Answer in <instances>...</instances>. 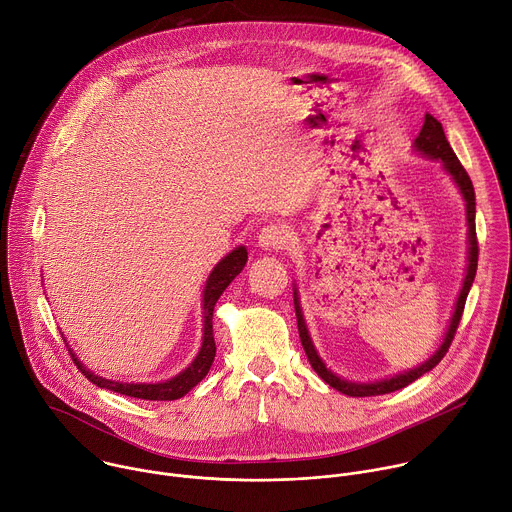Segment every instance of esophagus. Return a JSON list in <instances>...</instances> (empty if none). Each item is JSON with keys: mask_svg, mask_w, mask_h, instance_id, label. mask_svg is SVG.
<instances>
[{"mask_svg": "<svg viewBox=\"0 0 512 512\" xmlns=\"http://www.w3.org/2000/svg\"><path fill=\"white\" fill-rule=\"evenodd\" d=\"M259 247L265 251H279L285 249L289 243V233L285 227L279 225H267L265 229H261L259 239H257Z\"/></svg>", "mask_w": 512, "mask_h": 512, "instance_id": "34e87169", "label": "esophagus"}]
</instances>
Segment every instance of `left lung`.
Segmentation results:
<instances>
[{"mask_svg": "<svg viewBox=\"0 0 512 512\" xmlns=\"http://www.w3.org/2000/svg\"><path fill=\"white\" fill-rule=\"evenodd\" d=\"M413 152L423 156V158H429L433 162H440L444 172L452 178V182L456 184V188L460 190V194H462V198L466 202V223H468V265H466V275H464L462 289H460L456 306H454V314L450 318V326H448V330L444 334L442 344L437 346V350L427 360H423L421 364H417V367H413V369H409L405 373H399V375H393V377L381 379V381H369V383L342 379V377H338L336 373H332L326 367V362L318 354V350H316V346L312 342V336L308 332V324H306V318H304V312H302V304H300V291H298V285L294 283V306H296L298 330H300L302 346H304V350L308 354V360L312 364V369L330 387H334L336 391H340V393H344L348 397H373V395L393 393V391H399V389L407 387L409 383L417 381L421 375L429 373L435 367V364L446 356V352H448V348H450V344L454 340V334L458 330V324H460V318H462V312H464L468 291H470V287L474 283V277H476L478 241H476V196H474V186H472V180H470L468 172L464 170V166L456 158L454 150L450 148V141L446 139L442 123L437 121L433 115H429V113H425V123H423L421 131H419V135L413 141Z\"/></svg>", "mask_w": 512, "mask_h": 512, "instance_id": "obj_1", "label": "left lung"}]
</instances>
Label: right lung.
Segmentation results:
<instances>
[{
    "instance_id": "right-lung-1",
    "label": "right lung",
    "mask_w": 512,
    "mask_h": 512,
    "mask_svg": "<svg viewBox=\"0 0 512 512\" xmlns=\"http://www.w3.org/2000/svg\"><path fill=\"white\" fill-rule=\"evenodd\" d=\"M245 263H247V249L243 245H239L212 267V271L204 283V291H202V346H200L198 354L194 356V360L176 377L162 381V383H123V381H113V379L95 375L79 360V356L68 348L72 360H75L79 371H83V375L93 385H97L101 389H109V391H115V393H121L127 397L148 399V401H174V399L184 397L190 389H194L208 375V371L212 367L214 354H216V344H214V336H212V312H214L218 298L223 296V291L229 287V283L243 271Z\"/></svg>"
}]
</instances>
